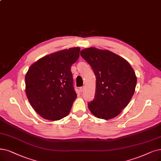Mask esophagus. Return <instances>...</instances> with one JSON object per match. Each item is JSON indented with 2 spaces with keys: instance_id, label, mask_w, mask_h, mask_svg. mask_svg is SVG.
I'll return each instance as SVG.
<instances>
[{
  "instance_id": "34e87169",
  "label": "esophagus",
  "mask_w": 161,
  "mask_h": 161,
  "mask_svg": "<svg viewBox=\"0 0 161 161\" xmlns=\"http://www.w3.org/2000/svg\"><path fill=\"white\" fill-rule=\"evenodd\" d=\"M85 86H83L80 88V92H83V91H85Z\"/></svg>"
}]
</instances>
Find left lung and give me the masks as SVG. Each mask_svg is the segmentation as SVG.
I'll use <instances>...</instances> for the list:
<instances>
[{
	"label": "left lung",
	"instance_id": "left-lung-1",
	"mask_svg": "<svg viewBox=\"0 0 161 161\" xmlns=\"http://www.w3.org/2000/svg\"><path fill=\"white\" fill-rule=\"evenodd\" d=\"M80 55L95 74L94 98L88 103L91 113L100 119H110L119 115L134 94L137 77L130 64L108 50L90 47Z\"/></svg>",
	"mask_w": 161,
	"mask_h": 161
}]
</instances>
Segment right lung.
I'll return each mask as SVG.
<instances>
[{
  "mask_svg": "<svg viewBox=\"0 0 161 161\" xmlns=\"http://www.w3.org/2000/svg\"><path fill=\"white\" fill-rule=\"evenodd\" d=\"M80 48L64 49L34 63L25 76V93L31 106L44 119L59 120L69 114L77 94L70 67Z\"/></svg>",
  "mask_w": 161,
  "mask_h": 161,
  "instance_id": "obj_1",
  "label": "right lung"
}]
</instances>
